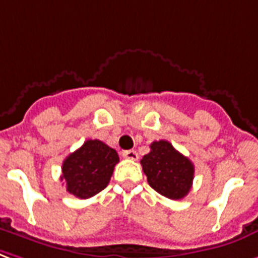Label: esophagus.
I'll return each instance as SVG.
<instances>
[{"mask_svg":"<svg viewBox=\"0 0 258 258\" xmlns=\"http://www.w3.org/2000/svg\"><path fill=\"white\" fill-rule=\"evenodd\" d=\"M123 157L127 158V160H138V153L135 150H125L123 151Z\"/></svg>","mask_w":258,"mask_h":258,"instance_id":"34e87169","label":"esophagus"}]
</instances>
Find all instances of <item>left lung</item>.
<instances>
[{
  "mask_svg": "<svg viewBox=\"0 0 258 258\" xmlns=\"http://www.w3.org/2000/svg\"><path fill=\"white\" fill-rule=\"evenodd\" d=\"M141 165L149 185L168 199H182L192 188L194 164L168 141L151 143L150 153L143 155Z\"/></svg>",
  "mask_w": 258,
  "mask_h": 258,
  "instance_id": "left-lung-1",
  "label": "left lung"
}]
</instances>
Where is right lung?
Instances as JSON below:
<instances>
[{
    "label": "right lung",
    "instance_id": "add662e5",
    "mask_svg": "<svg viewBox=\"0 0 258 258\" xmlns=\"http://www.w3.org/2000/svg\"><path fill=\"white\" fill-rule=\"evenodd\" d=\"M119 155L98 139H89L69 155L62 165L60 180L69 194L78 199H89L108 185Z\"/></svg>",
    "mask_w": 258,
    "mask_h": 258
}]
</instances>
